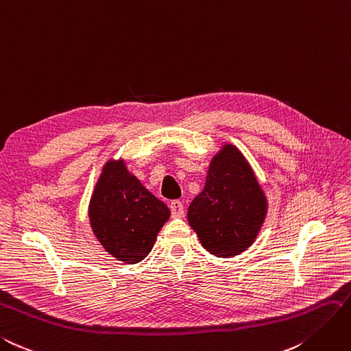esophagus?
<instances>
[{"mask_svg":"<svg viewBox=\"0 0 351 351\" xmlns=\"http://www.w3.org/2000/svg\"><path fill=\"white\" fill-rule=\"evenodd\" d=\"M169 210H171V215L174 219H180V217H183L184 214V205L180 201H173L169 204Z\"/></svg>","mask_w":351,"mask_h":351,"instance_id":"obj_1","label":"esophagus"}]
</instances>
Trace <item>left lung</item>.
Wrapping results in <instances>:
<instances>
[{
    "label": "left lung",
    "mask_w": 351,
    "mask_h": 351,
    "mask_svg": "<svg viewBox=\"0 0 351 351\" xmlns=\"http://www.w3.org/2000/svg\"><path fill=\"white\" fill-rule=\"evenodd\" d=\"M267 199L241 150L224 145L208 168L204 191L189 205L187 220L204 248L230 258L257 238Z\"/></svg>",
    "instance_id": "left-lung-1"
}]
</instances>
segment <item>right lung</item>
Listing matches in <instances>:
<instances>
[{
    "mask_svg": "<svg viewBox=\"0 0 351 351\" xmlns=\"http://www.w3.org/2000/svg\"><path fill=\"white\" fill-rule=\"evenodd\" d=\"M169 214L124 160H108L91 195L88 217L94 234L112 257L127 264L145 260Z\"/></svg>",
    "mask_w": 351,
    "mask_h": 351,
    "instance_id": "obj_1",
    "label": "right lung"
}]
</instances>
